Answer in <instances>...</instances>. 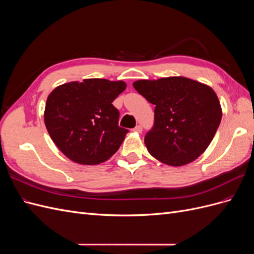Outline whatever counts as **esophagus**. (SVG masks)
Wrapping results in <instances>:
<instances>
[{
	"mask_svg": "<svg viewBox=\"0 0 254 254\" xmlns=\"http://www.w3.org/2000/svg\"><path fill=\"white\" fill-rule=\"evenodd\" d=\"M142 130H143V128H142L141 125H137V126H135V127L133 128V131H134V132H137V133H141Z\"/></svg>",
	"mask_w": 254,
	"mask_h": 254,
	"instance_id": "34e87169",
	"label": "esophagus"
}]
</instances>
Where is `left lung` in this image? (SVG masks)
Wrapping results in <instances>:
<instances>
[{"mask_svg": "<svg viewBox=\"0 0 254 254\" xmlns=\"http://www.w3.org/2000/svg\"><path fill=\"white\" fill-rule=\"evenodd\" d=\"M132 84L156 106L155 124L144 139L150 155L171 166L189 164L202 155L222 117L214 90L182 76L142 79Z\"/></svg>", "mask_w": 254, "mask_h": 254, "instance_id": "1", "label": "left lung"}]
</instances>
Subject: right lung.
I'll use <instances>...</instances> for the list:
<instances>
[{"label": "right lung", "instance_id": "obj_1", "mask_svg": "<svg viewBox=\"0 0 254 254\" xmlns=\"http://www.w3.org/2000/svg\"><path fill=\"white\" fill-rule=\"evenodd\" d=\"M126 82L90 78L64 83L48 96L44 123L64 155L82 165L99 164L112 157L128 130L119 126L113 101Z\"/></svg>", "mask_w": 254, "mask_h": 254}]
</instances>
